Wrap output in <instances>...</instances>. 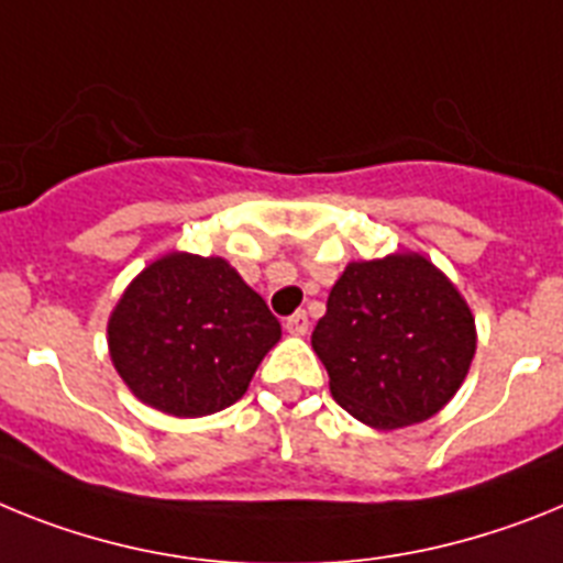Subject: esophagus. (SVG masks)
<instances>
[{
  "label": "esophagus",
  "instance_id": "obj_1",
  "mask_svg": "<svg viewBox=\"0 0 563 563\" xmlns=\"http://www.w3.org/2000/svg\"><path fill=\"white\" fill-rule=\"evenodd\" d=\"M286 331H288V334H295V336L309 334V314H306V311H297V314L288 317Z\"/></svg>",
  "mask_w": 563,
  "mask_h": 563
}]
</instances>
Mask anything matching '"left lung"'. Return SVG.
Returning a JSON list of instances; mask_svg holds the SVG:
<instances>
[{
	"label": "left lung",
	"mask_w": 563,
	"mask_h": 563,
	"mask_svg": "<svg viewBox=\"0 0 563 563\" xmlns=\"http://www.w3.org/2000/svg\"><path fill=\"white\" fill-rule=\"evenodd\" d=\"M336 405L376 430L430 419L456 397L476 354V317L419 252L354 261L311 334Z\"/></svg>",
	"instance_id": "left-lung-1"
}]
</instances>
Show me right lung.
Returning <instances> with one entry per match:
<instances>
[{"mask_svg":"<svg viewBox=\"0 0 563 563\" xmlns=\"http://www.w3.org/2000/svg\"><path fill=\"white\" fill-rule=\"evenodd\" d=\"M280 322L223 257L166 252L135 275L107 320L110 360L150 408L195 419L246 394Z\"/></svg>","mask_w":563,"mask_h":563,"instance_id":"1","label":"right lung"}]
</instances>
